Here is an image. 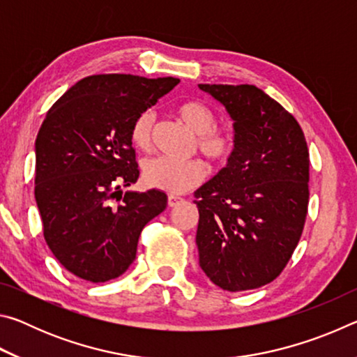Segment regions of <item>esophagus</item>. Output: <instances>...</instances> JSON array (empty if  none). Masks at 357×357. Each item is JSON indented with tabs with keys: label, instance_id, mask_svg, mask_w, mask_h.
<instances>
[{
	"label": "esophagus",
	"instance_id": "1",
	"mask_svg": "<svg viewBox=\"0 0 357 357\" xmlns=\"http://www.w3.org/2000/svg\"><path fill=\"white\" fill-rule=\"evenodd\" d=\"M181 202H183V198L174 197V195H170V197H168V206H170V208L178 206V204H179Z\"/></svg>",
	"mask_w": 357,
	"mask_h": 357
}]
</instances>
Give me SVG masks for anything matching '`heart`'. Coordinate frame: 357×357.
<instances>
[{
    "instance_id": "heart-1",
    "label": "heart",
    "mask_w": 357,
    "mask_h": 357,
    "mask_svg": "<svg viewBox=\"0 0 357 357\" xmlns=\"http://www.w3.org/2000/svg\"><path fill=\"white\" fill-rule=\"evenodd\" d=\"M179 118L197 134V148L214 164H223L234 151V138L227 130L215 129V113L202 102H185L178 108ZM155 114L146 110L138 114L130 129L132 143L148 151L153 144ZM206 176L200 160H176L170 157H154L143 164L144 184L168 193H183L198 185Z\"/></svg>"
}]
</instances>
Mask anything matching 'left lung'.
Returning <instances> with one entry per match:
<instances>
[{
    "label": "left lung",
    "instance_id": "obj_1",
    "mask_svg": "<svg viewBox=\"0 0 357 357\" xmlns=\"http://www.w3.org/2000/svg\"><path fill=\"white\" fill-rule=\"evenodd\" d=\"M233 121L227 167L195 192L200 268L244 291L273 282L291 258L309 204V149L298 121L253 84H198Z\"/></svg>",
    "mask_w": 357,
    "mask_h": 357
}]
</instances>
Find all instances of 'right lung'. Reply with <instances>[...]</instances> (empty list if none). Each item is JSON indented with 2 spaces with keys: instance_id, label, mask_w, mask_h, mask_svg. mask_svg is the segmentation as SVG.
Wrapping results in <instances>:
<instances>
[{
  "instance_id": "1",
  "label": "right lung",
  "mask_w": 357,
  "mask_h": 357,
  "mask_svg": "<svg viewBox=\"0 0 357 357\" xmlns=\"http://www.w3.org/2000/svg\"><path fill=\"white\" fill-rule=\"evenodd\" d=\"M178 78L91 75L48 110L36 138V187L44 238L66 269L102 283L128 271L144 225L167 208L160 190L137 183L130 129ZM119 191L118 204L114 197Z\"/></svg>"
}]
</instances>
